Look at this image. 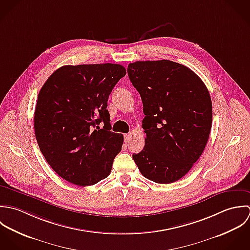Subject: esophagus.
Instances as JSON below:
<instances>
[{"label":"esophagus","instance_id":"1","mask_svg":"<svg viewBox=\"0 0 250 250\" xmlns=\"http://www.w3.org/2000/svg\"><path fill=\"white\" fill-rule=\"evenodd\" d=\"M129 139H130V134H125V142L128 143Z\"/></svg>","mask_w":250,"mask_h":250}]
</instances>
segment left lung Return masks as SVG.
Listing matches in <instances>:
<instances>
[{
    "label": "left lung",
    "mask_w": 250,
    "mask_h": 250,
    "mask_svg": "<svg viewBox=\"0 0 250 250\" xmlns=\"http://www.w3.org/2000/svg\"><path fill=\"white\" fill-rule=\"evenodd\" d=\"M127 73L146 115L145 147L133 160L145 178L174 183L192 168L208 140L209 93L190 68L169 60L131 62Z\"/></svg>",
    "instance_id": "1"
}]
</instances>
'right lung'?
Here are the masks:
<instances>
[{
    "label": "right lung",
    "mask_w": 250,
    "mask_h": 250,
    "mask_svg": "<svg viewBox=\"0 0 250 250\" xmlns=\"http://www.w3.org/2000/svg\"><path fill=\"white\" fill-rule=\"evenodd\" d=\"M125 73L118 63L63 65L41 89L36 138L51 168L63 180L87 187L110 174L124 136L110 131L107 101Z\"/></svg>",
    "instance_id": "right-lung-1"
}]
</instances>
